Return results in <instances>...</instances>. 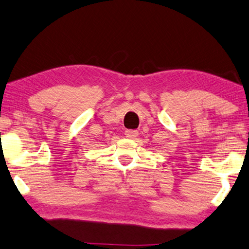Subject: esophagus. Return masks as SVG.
Segmentation results:
<instances>
[{"instance_id":"esophagus-1","label":"esophagus","mask_w":249,"mask_h":249,"mask_svg":"<svg viewBox=\"0 0 249 249\" xmlns=\"http://www.w3.org/2000/svg\"><path fill=\"white\" fill-rule=\"evenodd\" d=\"M125 135H126V138H135L138 135V131L137 130H126L125 131Z\"/></svg>"}]
</instances>
